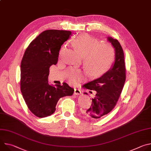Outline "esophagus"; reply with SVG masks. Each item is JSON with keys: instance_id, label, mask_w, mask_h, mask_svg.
<instances>
[{"instance_id": "esophagus-1", "label": "esophagus", "mask_w": 151, "mask_h": 151, "mask_svg": "<svg viewBox=\"0 0 151 151\" xmlns=\"http://www.w3.org/2000/svg\"><path fill=\"white\" fill-rule=\"evenodd\" d=\"M74 94L75 95H79V94H81V91L79 89L75 88V90H74Z\"/></svg>"}]
</instances>
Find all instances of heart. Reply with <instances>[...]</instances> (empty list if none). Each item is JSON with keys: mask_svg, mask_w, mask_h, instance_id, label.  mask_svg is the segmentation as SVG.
<instances>
[{"mask_svg": "<svg viewBox=\"0 0 151 151\" xmlns=\"http://www.w3.org/2000/svg\"><path fill=\"white\" fill-rule=\"evenodd\" d=\"M78 52L84 57V64L90 73L94 76L104 73L111 66L114 58V51L111 45L100 44V42L88 34H82L73 41ZM66 46L60 50L59 55H63ZM82 77V73L77 69H70L67 78L72 84H77Z\"/></svg>", "mask_w": 151, "mask_h": 151, "instance_id": "1", "label": "heart"}]
</instances>
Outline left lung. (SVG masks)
<instances>
[{"label": "left lung", "mask_w": 151, "mask_h": 151, "mask_svg": "<svg viewBox=\"0 0 151 151\" xmlns=\"http://www.w3.org/2000/svg\"><path fill=\"white\" fill-rule=\"evenodd\" d=\"M115 48V62L112 68L100 78L90 81L83 87L96 91L90 108L84 114L92 120H99L108 114L116 106L125 82L124 54L118 40L107 37ZM85 94H87V93Z\"/></svg>", "instance_id": "8db88e82"}]
</instances>
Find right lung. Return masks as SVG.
<instances>
[{"label":"right lung","mask_w":151,"mask_h":151,"mask_svg":"<svg viewBox=\"0 0 151 151\" xmlns=\"http://www.w3.org/2000/svg\"><path fill=\"white\" fill-rule=\"evenodd\" d=\"M71 35L70 31L47 30L31 42L21 63L20 89L29 110L36 116L52 115L63 97L72 96L74 89L66 82L49 85L50 68L58 61L59 51Z\"/></svg>","instance_id":"obj_1"}]
</instances>
